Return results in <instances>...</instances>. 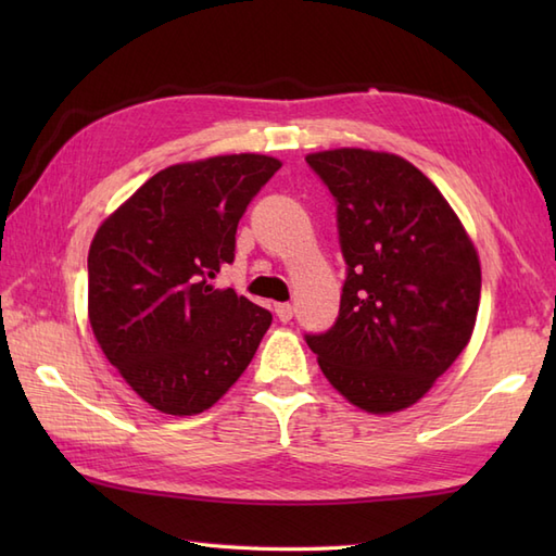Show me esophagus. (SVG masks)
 I'll return each mask as SVG.
<instances>
[{"label": "esophagus", "mask_w": 556, "mask_h": 556, "mask_svg": "<svg viewBox=\"0 0 556 556\" xmlns=\"http://www.w3.org/2000/svg\"><path fill=\"white\" fill-rule=\"evenodd\" d=\"M275 313L281 323H289L293 317V305L291 303H277L275 305Z\"/></svg>", "instance_id": "1"}]
</instances>
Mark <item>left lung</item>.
I'll return each mask as SVG.
<instances>
[{"mask_svg": "<svg viewBox=\"0 0 556 556\" xmlns=\"http://www.w3.org/2000/svg\"><path fill=\"white\" fill-rule=\"evenodd\" d=\"M305 160L337 198L349 265L337 323L308 346L353 406L399 413L430 392L473 337V239L440 188L394 152L337 148Z\"/></svg>", "mask_w": 556, "mask_h": 556, "instance_id": "left-lung-1", "label": "left lung"}]
</instances>
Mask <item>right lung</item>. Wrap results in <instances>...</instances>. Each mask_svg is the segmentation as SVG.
Masks as SVG:
<instances>
[{"label": "right lung", "mask_w": 556, "mask_h": 556, "mask_svg": "<svg viewBox=\"0 0 556 556\" xmlns=\"http://www.w3.org/2000/svg\"><path fill=\"white\" fill-rule=\"evenodd\" d=\"M277 157L241 152L172 164L104 219L88 253V320L126 384L167 416H195L229 392L271 315L215 289L236 227Z\"/></svg>", "instance_id": "right-lung-1"}]
</instances>
